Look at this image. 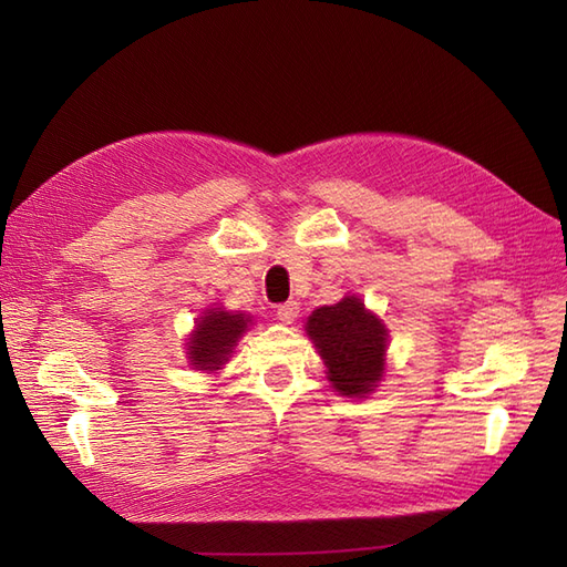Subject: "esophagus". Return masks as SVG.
I'll return each mask as SVG.
<instances>
[{"label": "esophagus", "instance_id": "obj_1", "mask_svg": "<svg viewBox=\"0 0 567 567\" xmlns=\"http://www.w3.org/2000/svg\"><path fill=\"white\" fill-rule=\"evenodd\" d=\"M298 315H300V305L296 300H288L277 307V319L284 323H293Z\"/></svg>", "mask_w": 567, "mask_h": 567}]
</instances>
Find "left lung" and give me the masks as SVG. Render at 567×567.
<instances>
[{
    "label": "left lung",
    "mask_w": 567,
    "mask_h": 567,
    "mask_svg": "<svg viewBox=\"0 0 567 567\" xmlns=\"http://www.w3.org/2000/svg\"><path fill=\"white\" fill-rule=\"evenodd\" d=\"M307 336L312 338L326 364V379L346 398H364L375 390L385 373L388 329L371 315L357 296L319 307L307 319Z\"/></svg>",
    "instance_id": "1"
}]
</instances>
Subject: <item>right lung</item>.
<instances>
[{"mask_svg":"<svg viewBox=\"0 0 567 567\" xmlns=\"http://www.w3.org/2000/svg\"><path fill=\"white\" fill-rule=\"evenodd\" d=\"M252 319L244 312H227L221 307H210L205 310L198 321L196 329L188 336L186 342V354L188 364L196 371H217L229 362V357L236 348L238 338L248 331V323Z\"/></svg>","mask_w":567,"mask_h":567,"instance_id":"obj_1","label":"right lung"}]
</instances>
